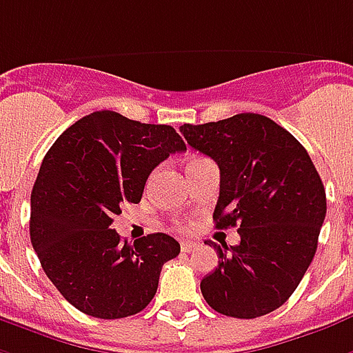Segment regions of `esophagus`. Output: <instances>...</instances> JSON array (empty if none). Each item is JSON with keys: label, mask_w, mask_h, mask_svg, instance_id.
<instances>
[{"label": "esophagus", "mask_w": 353, "mask_h": 353, "mask_svg": "<svg viewBox=\"0 0 353 353\" xmlns=\"http://www.w3.org/2000/svg\"><path fill=\"white\" fill-rule=\"evenodd\" d=\"M196 245L198 243L194 241H181V250H183V252H190L192 249H196Z\"/></svg>", "instance_id": "34e87169"}]
</instances>
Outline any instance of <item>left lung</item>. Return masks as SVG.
I'll use <instances>...</instances> for the list:
<instances>
[{
    "instance_id": "1",
    "label": "left lung",
    "mask_w": 353,
    "mask_h": 353,
    "mask_svg": "<svg viewBox=\"0 0 353 353\" xmlns=\"http://www.w3.org/2000/svg\"><path fill=\"white\" fill-rule=\"evenodd\" d=\"M190 148L221 170L216 228L237 226L241 243L215 245L219 268L200 283L211 309L258 318L288 301L318 247L325 189L309 153L273 119L237 114L179 127Z\"/></svg>"
}]
</instances>
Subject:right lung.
I'll use <instances>...</instances> for the list:
<instances>
[{"instance_id": "right-lung-1", "label": "right lung", "mask_w": 353, "mask_h": 353, "mask_svg": "<svg viewBox=\"0 0 353 353\" xmlns=\"http://www.w3.org/2000/svg\"><path fill=\"white\" fill-rule=\"evenodd\" d=\"M181 151L174 127L101 110L70 125L44 157L31 190V245L52 284L83 314L125 318L155 296L179 243L159 232L129 245L112 223L121 203L142 200L153 168Z\"/></svg>"}]
</instances>
